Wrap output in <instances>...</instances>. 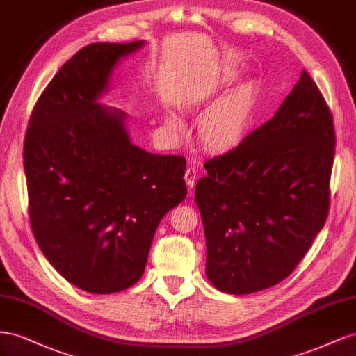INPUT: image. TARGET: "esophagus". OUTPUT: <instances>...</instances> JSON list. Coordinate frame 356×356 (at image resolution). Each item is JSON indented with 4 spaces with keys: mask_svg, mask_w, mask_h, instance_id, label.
I'll use <instances>...</instances> for the list:
<instances>
[{
    "mask_svg": "<svg viewBox=\"0 0 356 356\" xmlns=\"http://www.w3.org/2000/svg\"><path fill=\"white\" fill-rule=\"evenodd\" d=\"M185 181L188 188H194L195 181H197V167L195 165H189L185 171Z\"/></svg>",
    "mask_w": 356,
    "mask_h": 356,
    "instance_id": "esophagus-1",
    "label": "esophagus"
}]
</instances>
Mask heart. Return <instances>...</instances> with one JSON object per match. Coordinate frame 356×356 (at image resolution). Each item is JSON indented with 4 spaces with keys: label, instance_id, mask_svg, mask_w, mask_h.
<instances>
[{
    "label": "heart",
    "instance_id": "obj_1",
    "mask_svg": "<svg viewBox=\"0 0 356 356\" xmlns=\"http://www.w3.org/2000/svg\"><path fill=\"white\" fill-rule=\"evenodd\" d=\"M258 103V89L253 82L241 83L213 107L200 120L197 138L200 146L211 154H227L234 150L246 136L253 111ZM194 107L200 104L197 99ZM165 127L171 134L179 136L184 124L176 116H168Z\"/></svg>",
    "mask_w": 356,
    "mask_h": 356
}]
</instances>
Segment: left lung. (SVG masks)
<instances>
[{
    "instance_id": "1",
    "label": "left lung",
    "mask_w": 356,
    "mask_h": 356,
    "mask_svg": "<svg viewBox=\"0 0 356 356\" xmlns=\"http://www.w3.org/2000/svg\"><path fill=\"white\" fill-rule=\"evenodd\" d=\"M334 147L330 107L302 70L276 115L204 162L195 201L213 286L243 296L289 276L327 220Z\"/></svg>"
}]
</instances>
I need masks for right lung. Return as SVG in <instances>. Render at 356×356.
Segmentation results:
<instances>
[{
    "mask_svg": "<svg viewBox=\"0 0 356 356\" xmlns=\"http://www.w3.org/2000/svg\"><path fill=\"white\" fill-rule=\"evenodd\" d=\"M141 46L80 49L37 99L25 134L33 234L60 276L92 293L140 280L161 219L188 194L186 159L134 146L124 111L97 103L118 60Z\"/></svg>",
    "mask_w": 356,
    "mask_h": 356,
    "instance_id": "add662e5",
    "label": "right lung"
}]
</instances>
